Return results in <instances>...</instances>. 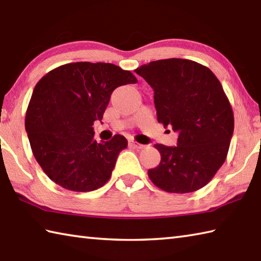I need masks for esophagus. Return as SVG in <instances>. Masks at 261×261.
I'll list each match as a JSON object with an SVG mask.
<instances>
[{
	"instance_id": "esophagus-1",
	"label": "esophagus",
	"mask_w": 261,
	"mask_h": 261,
	"mask_svg": "<svg viewBox=\"0 0 261 261\" xmlns=\"http://www.w3.org/2000/svg\"><path fill=\"white\" fill-rule=\"evenodd\" d=\"M127 144H129L130 147H134V148H143L144 147V145L137 143V141H135V140H129L127 141Z\"/></svg>"
}]
</instances>
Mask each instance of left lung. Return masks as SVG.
I'll use <instances>...</instances> for the list:
<instances>
[{
  "mask_svg": "<svg viewBox=\"0 0 261 261\" xmlns=\"http://www.w3.org/2000/svg\"><path fill=\"white\" fill-rule=\"evenodd\" d=\"M135 72L154 90L159 123L179 134L177 146L156 144L161 162L148 170L156 187L185 194L204 187L224 164L234 132V114L221 83L196 61H150Z\"/></svg>",
  "mask_w": 261,
  "mask_h": 261,
  "instance_id": "8db88e82",
  "label": "left lung"
}]
</instances>
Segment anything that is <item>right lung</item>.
Returning a JSON list of instances; mask_svg holds the SVG:
<instances>
[{
  "label": "right lung",
  "instance_id": "right-lung-1",
  "mask_svg": "<svg viewBox=\"0 0 261 261\" xmlns=\"http://www.w3.org/2000/svg\"><path fill=\"white\" fill-rule=\"evenodd\" d=\"M132 83L137 79L130 70L89 61L61 65L36 83L25 127L33 154L52 181L68 191L91 192L110 180L127 140L115 135L97 143L92 125L102 120L112 92Z\"/></svg>",
  "mask_w": 261,
  "mask_h": 261
}]
</instances>
